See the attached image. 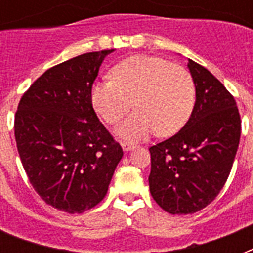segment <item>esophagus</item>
<instances>
[{"label":"esophagus","instance_id":"esophagus-1","mask_svg":"<svg viewBox=\"0 0 253 253\" xmlns=\"http://www.w3.org/2000/svg\"><path fill=\"white\" fill-rule=\"evenodd\" d=\"M121 146L125 151H131L135 148V144L134 143H130V142H122L121 143Z\"/></svg>","mask_w":253,"mask_h":253}]
</instances>
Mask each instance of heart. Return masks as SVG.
Here are the masks:
<instances>
[{
	"instance_id": "heart-1",
	"label": "heart",
	"mask_w": 253,
	"mask_h": 253,
	"mask_svg": "<svg viewBox=\"0 0 253 253\" xmlns=\"http://www.w3.org/2000/svg\"><path fill=\"white\" fill-rule=\"evenodd\" d=\"M91 103L107 125H115L134 105L136 110L118 127L128 140L148 138L158 131L168 136L180 130L192 114L196 89L190 73L158 56L136 55L115 65L111 80L91 86Z\"/></svg>"
}]
</instances>
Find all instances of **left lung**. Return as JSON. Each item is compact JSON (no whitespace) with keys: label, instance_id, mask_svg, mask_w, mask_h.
<instances>
[{"label":"left lung","instance_id":"obj_1","mask_svg":"<svg viewBox=\"0 0 253 253\" xmlns=\"http://www.w3.org/2000/svg\"><path fill=\"white\" fill-rule=\"evenodd\" d=\"M196 86L192 115L177 134L150 147V192L169 214H193L215 200L239 147L242 121L231 93L189 59Z\"/></svg>","mask_w":253,"mask_h":253}]
</instances>
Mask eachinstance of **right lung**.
Masks as SVG:
<instances>
[{
	"instance_id": "add662e5",
	"label": "right lung",
	"mask_w": 253,
	"mask_h": 253,
	"mask_svg": "<svg viewBox=\"0 0 253 253\" xmlns=\"http://www.w3.org/2000/svg\"><path fill=\"white\" fill-rule=\"evenodd\" d=\"M105 49L47 69L22 95L14 134L30 184L45 204L80 214L106 196L122 159L118 142L97 118L91 86Z\"/></svg>"
}]
</instances>
